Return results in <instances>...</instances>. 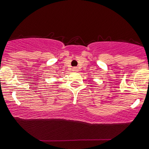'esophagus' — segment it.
I'll return each mask as SVG.
<instances>
[{"label": "esophagus", "instance_id": "obj_1", "mask_svg": "<svg viewBox=\"0 0 149 149\" xmlns=\"http://www.w3.org/2000/svg\"><path fill=\"white\" fill-rule=\"evenodd\" d=\"M72 71H73V72H77V71H78V68H77V67H73L72 69Z\"/></svg>", "mask_w": 149, "mask_h": 149}]
</instances>
